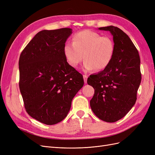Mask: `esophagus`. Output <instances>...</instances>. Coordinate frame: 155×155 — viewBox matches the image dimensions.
<instances>
[{
    "instance_id": "1",
    "label": "esophagus",
    "mask_w": 155,
    "mask_h": 155,
    "mask_svg": "<svg viewBox=\"0 0 155 155\" xmlns=\"http://www.w3.org/2000/svg\"><path fill=\"white\" fill-rule=\"evenodd\" d=\"M87 78H88V76H86V75H83L84 82H85V84L87 83Z\"/></svg>"
}]
</instances>
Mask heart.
I'll list each match as a JSON object with an SVG mask.
<instances>
[{
    "mask_svg": "<svg viewBox=\"0 0 155 155\" xmlns=\"http://www.w3.org/2000/svg\"><path fill=\"white\" fill-rule=\"evenodd\" d=\"M64 54L68 63L76 68L83 59L85 71L105 69L113 58L115 45L109 37H102L91 30H83L76 34L73 43L64 46Z\"/></svg>",
    "mask_w": 155,
    "mask_h": 155,
    "instance_id": "obj_1",
    "label": "heart"
}]
</instances>
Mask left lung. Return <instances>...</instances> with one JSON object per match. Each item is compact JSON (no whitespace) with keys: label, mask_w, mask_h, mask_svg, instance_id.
Instances as JSON below:
<instances>
[{"label":"left lung","mask_w":155,"mask_h":155,"mask_svg":"<svg viewBox=\"0 0 155 155\" xmlns=\"http://www.w3.org/2000/svg\"><path fill=\"white\" fill-rule=\"evenodd\" d=\"M98 30L113 36L115 51L109 66L87 79L95 90L90 105L97 118L112 123L127 114L137 101L142 79L140 59L132 41L119 28L109 26Z\"/></svg>","instance_id":"obj_1"}]
</instances>
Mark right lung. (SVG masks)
Here are the masks:
<instances>
[{
	"instance_id": "right-lung-1",
	"label": "right lung",
	"mask_w": 155,
	"mask_h": 155,
	"mask_svg": "<svg viewBox=\"0 0 155 155\" xmlns=\"http://www.w3.org/2000/svg\"><path fill=\"white\" fill-rule=\"evenodd\" d=\"M72 30H42L20 55L19 88L26 112L46 125L64 119L84 85L83 76L67 63L64 46Z\"/></svg>"
}]
</instances>
